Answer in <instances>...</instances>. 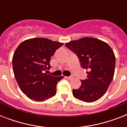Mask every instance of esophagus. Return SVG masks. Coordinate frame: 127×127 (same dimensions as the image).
I'll return each mask as SVG.
<instances>
[{
    "label": "esophagus",
    "instance_id": "esophagus-1",
    "mask_svg": "<svg viewBox=\"0 0 127 127\" xmlns=\"http://www.w3.org/2000/svg\"><path fill=\"white\" fill-rule=\"evenodd\" d=\"M66 78L68 80H72L73 79V76H66Z\"/></svg>",
    "mask_w": 127,
    "mask_h": 127
}]
</instances>
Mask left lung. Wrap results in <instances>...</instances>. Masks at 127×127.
I'll use <instances>...</instances> for the list:
<instances>
[{
  "label": "left lung",
  "instance_id": "obj_1",
  "mask_svg": "<svg viewBox=\"0 0 127 127\" xmlns=\"http://www.w3.org/2000/svg\"><path fill=\"white\" fill-rule=\"evenodd\" d=\"M65 46L74 53L84 69L87 79L81 80L78 89H74L75 98L87 103L95 101L105 94L114 76L115 56L107 43L94 37H82L71 41Z\"/></svg>",
  "mask_w": 127,
  "mask_h": 127
}]
</instances>
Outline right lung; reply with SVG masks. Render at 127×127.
I'll use <instances>...</instances> for the list:
<instances>
[{"instance_id":"right-lung-1","label":"right lung","mask_w":127,"mask_h":127,"mask_svg":"<svg viewBox=\"0 0 127 127\" xmlns=\"http://www.w3.org/2000/svg\"><path fill=\"white\" fill-rule=\"evenodd\" d=\"M63 43L47 38H32L21 43L12 57L13 71L20 88L28 97L43 101L55 95L57 85L63 76L45 73L51 57Z\"/></svg>"}]
</instances>
